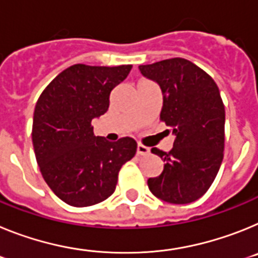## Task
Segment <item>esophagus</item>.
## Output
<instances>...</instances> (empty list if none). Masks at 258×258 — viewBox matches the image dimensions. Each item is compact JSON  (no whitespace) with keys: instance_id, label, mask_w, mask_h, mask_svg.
<instances>
[{"instance_id":"1","label":"esophagus","mask_w":258,"mask_h":258,"mask_svg":"<svg viewBox=\"0 0 258 258\" xmlns=\"http://www.w3.org/2000/svg\"><path fill=\"white\" fill-rule=\"evenodd\" d=\"M149 148L145 147V145L143 144H138V149H136V153L139 154V156H147V154H149Z\"/></svg>"}]
</instances>
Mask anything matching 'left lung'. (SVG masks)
Here are the masks:
<instances>
[{"mask_svg":"<svg viewBox=\"0 0 258 258\" xmlns=\"http://www.w3.org/2000/svg\"><path fill=\"white\" fill-rule=\"evenodd\" d=\"M139 69L160 84V119L175 135L170 152L152 148L162 158L163 171L148 179V187L166 203H194L209 189L223 160L225 105L218 87L209 74L184 58Z\"/></svg>","mask_w":258,"mask_h":258,"instance_id":"left-lung-1","label":"left lung"}]
</instances>
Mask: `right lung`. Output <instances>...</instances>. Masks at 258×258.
I'll return each mask as SVG.
<instances>
[{
    "label": "right lung",
    "instance_id": "right-lung-1",
    "mask_svg": "<svg viewBox=\"0 0 258 258\" xmlns=\"http://www.w3.org/2000/svg\"><path fill=\"white\" fill-rule=\"evenodd\" d=\"M132 64H73L58 74L36 102L32 143L40 171L62 201L91 207L115 191L120 167L135 156L132 138L95 136L92 119L109 109L110 93Z\"/></svg>",
    "mask_w": 258,
    "mask_h": 258
}]
</instances>
